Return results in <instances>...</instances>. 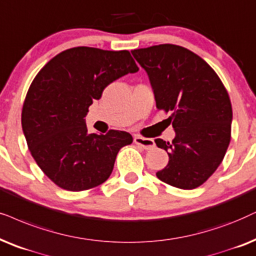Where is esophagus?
<instances>
[{
	"label": "esophagus",
	"mask_w": 256,
	"mask_h": 256,
	"mask_svg": "<svg viewBox=\"0 0 256 256\" xmlns=\"http://www.w3.org/2000/svg\"><path fill=\"white\" fill-rule=\"evenodd\" d=\"M134 142L144 149H147V150L148 149H152L155 147L154 140H152V138H142V136H138V135L134 136Z\"/></svg>",
	"instance_id": "1"
}]
</instances>
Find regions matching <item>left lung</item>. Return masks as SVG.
<instances>
[{
  "label": "left lung",
  "mask_w": 256,
  "mask_h": 256,
  "mask_svg": "<svg viewBox=\"0 0 256 256\" xmlns=\"http://www.w3.org/2000/svg\"><path fill=\"white\" fill-rule=\"evenodd\" d=\"M132 54L147 72L158 109L172 112L167 120L174 140H155L169 156L156 176L172 187L196 188L216 170L230 146L228 92L204 60L180 46H152Z\"/></svg>",
  "instance_id": "8db88e82"
}]
</instances>
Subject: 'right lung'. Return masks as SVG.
Returning a JSON list of instances; mask_svg holds the SVG:
<instances>
[{"mask_svg": "<svg viewBox=\"0 0 256 256\" xmlns=\"http://www.w3.org/2000/svg\"><path fill=\"white\" fill-rule=\"evenodd\" d=\"M138 70L128 50L75 47L36 75L23 104V134L36 164L58 187L81 192L110 176L116 155L132 144V135L89 134L84 118L108 84Z\"/></svg>", "mask_w": 256, "mask_h": 256, "instance_id": "obj_1", "label": "right lung"}]
</instances>
